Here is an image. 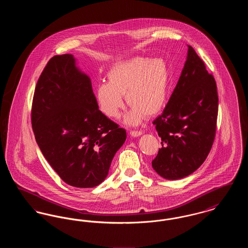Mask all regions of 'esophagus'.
Wrapping results in <instances>:
<instances>
[{
  "label": "esophagus",
  "instance_id": "34e87169",
  "mask_svg": "<svg viewBox=\"0 0 248 248\" xmlns=\"http://www.w3.org/2000/svg\"><path fill=\"white\" fill-rule=\"evenodd\" d=\"M142 134H143V132L142 131H139V130H131L130 131V136L131 137H134V138H137V137H140V136H141Z\"/></svg>",
  "mask_w": 248,
  "mask_h": 248
}]
</instances>
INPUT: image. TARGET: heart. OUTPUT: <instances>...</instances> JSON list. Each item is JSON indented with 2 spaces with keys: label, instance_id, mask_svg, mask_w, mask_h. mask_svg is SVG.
<instances>
[{
  "label": "heart",
  "instance_id": "heart-1",
  "mask_svg": "<svg viewBox=\"0 0 248 248\" xmlns=\"http://www.w3.org/2000/svg\"><path fill=\"white\" fill-rule=\"evenodd\" d=\"M108 83L95 85L99 110L109 118L118 117L124 106L123 94L131 105L124 122L138 125L165 106L169 87V68L165 59L135 57L114 64L107 72Z\"/></svg>",
  "mask_w": 248,
  "mask_h": 248
}]
</instances>
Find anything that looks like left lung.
<instances>
[{
    "label": "left lung",
    "instance_id": "8db88e82",
    "mask_svg": "<svg viewBox=\"0 0 248 248\" xmlns=\"http://www.w3.org/2000/svg\"><path fill=\"white\" fill-rule=\"evenodd\" d=\"M217 107L216 81L188 46L176 88L163 113L153 123L162 140V148L152 162L159 176L180 179L200 167L215 140Z\"/></svg>",
    "mask_w": 248,
    "mask_h": 248
}]
</instances>
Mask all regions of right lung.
Segmentation results:
<instances>
[{"label":"right lung","instance_id":"add662e5","mask_svg":"<svg viewBox=\"0 0 248 248\" xmlns=\"http://www.w3.org/2000/svg\"><path fill=\"white\" fill-rule=\"evenodd\" d=\"M31 124L49 165L76 188L99 185L126 140L125 130L98 109L91 80L71 54L53 57L42 72Z\"/></svg>","mask_w":248,"mask_h":248}]
</instances>
